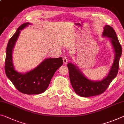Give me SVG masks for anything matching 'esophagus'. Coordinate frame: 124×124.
<instances>
[{
    "instance_id": "obj_1",
    "label": "esophagus",
    "mask_w": 124,
    "mask_h": 124,
    "mask_svg": "<svg viewBox=\"0 0 124 124\" xmlns=\"http://www.w3.org/2000/svg\"><path fill=\"white\" fill-rule=\"evenodd\" d=\"M63 63L64 64H67L68 63V58L67 57H63Z\"/></svg>"
}]
</instances>
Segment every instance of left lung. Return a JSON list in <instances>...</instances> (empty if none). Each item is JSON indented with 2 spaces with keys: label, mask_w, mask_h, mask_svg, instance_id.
I'll return each mask as SVG.
<instances>
[{
  "label": "left lung",
  "mask_w": 124,
  "mask_h": 124,
  "mask_svg": "<svg viewBox=\"0 0 124 124\" xmlns=\"http://www.w3.org/2000/svg\"><path fill=\"white\" fill-rule=\"evenodd\" d=\"M103 36L109 37L115 52L114 61L109 73L104 79L92 81L86 78L74 64L72 63H68L67 64L70 83L76 93L80 97H89L103 93L118 73L119 60L122 54V48L115 31L110 26L105 25L104 27Z\"/></svg>",
  "instance_id": "left-lung-1"
}]
</instances>
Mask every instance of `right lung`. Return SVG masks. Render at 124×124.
I'll list each match as a JSON object with an SVG mask.
<instances>
[{"instance_id": "1", "label": "right lung", "mask_w": 124, "mask_h": 124, "mask_svg": "<svg viewBox=\"0 0 124 124\" xmlns=\"http://www.w3.org/2000/svg\"><path fill=\"white\" fill-rule=\"evenodd\" d=\"M30 25L24 23L19 27L7 45L5 61V72L7 77L21 93L39 94L44 92L50 84L55 72L63 64L62 57L46 58L34 69L25 73H20L14 69L12 60L13 49L20 30Z\"/></svg>"}]
</instances>
